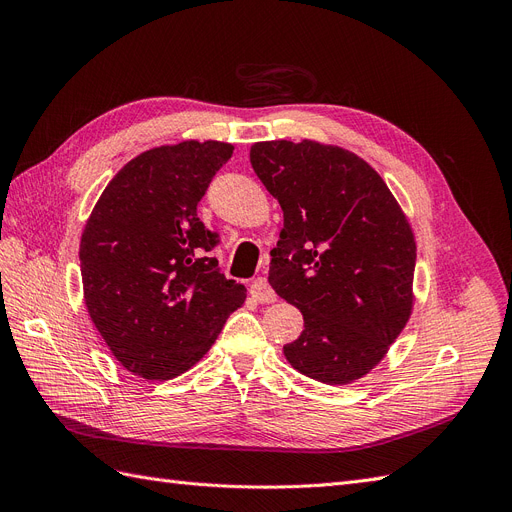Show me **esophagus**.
Listing matches in <instances>:
<instances>
[{
	"label": "esophagus",
	"instance_id": "obj_1",
	"mask_svg": "<svg viewBox=\"0 0 512 512\" xmlns=\"http://www.w3.org/2000/svg\"><path fill=\"white\" fill-rule=\"evenodd\" d=\"M251 294L255 297V301H259V303H274L276 301V292L265 278H257L251 284Z\"/></svg>",
	"mask_w": 512,
	"mask_h": 512
}]
</instances>
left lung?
I'll return each instance as SVG.
<instances>
[{
  "instance_id": "left-lung-1",
  "label": "left lung",
  "mask_w": 512,
  "mask_h": 512,
  "mask_svg": "<svg viewBox=\"0 0 512 512\" xmlns=\"http://www.w3.org/2000/svg\"><path fill=\"white\" fill-rule=\"evenodd\" d=\"M249 157L284 211L270 284L305 319L284 357L321 384H353L380 365L413 313L409 218L384 178L338 145L263 141Z\"/></svg>"
}]
</instances>
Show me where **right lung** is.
I'll use <instances>...</instances> for the list:
<instances>
[{
	"label": "right lung",
	"instance_id": "obj_1",
	"mask_svg": "<svg viewBox=\"0 0 512 512\" xmlns=\"http://www.w3.org/2000/svg\"><path fill=\"white\" fill-rule=\"evenodd\" d=\"M222 141L159 145L103 188L80 236L85 305L124 369L164 382L203 359L247 288L226 280L197 218L211 178L232 157Z\"/></svg>",
	"mask_w": 512,
	"mask_h": 512
}]
</instances>
